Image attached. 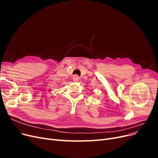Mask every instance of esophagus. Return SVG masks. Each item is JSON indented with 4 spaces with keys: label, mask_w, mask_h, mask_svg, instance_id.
I'll return each mask as SVG.
<instances>
[{
    "label": "esophagus",
    "mask_w": 158,
    "mask_h": 158,
    "mask_svg": "<svg viewBox=\"0 0 158 158\" xmlns=\"http://www.w3.org/2000/svg\"><path fill=\"white\" fill-rule=\"evenodd\" d=\"M73 80L74 81V82H76V81H78V79H79V78H78V76H77V75H74V76H73Z\"/></svg>",
    "instance_id": "34e87169"
}]
</instances>
